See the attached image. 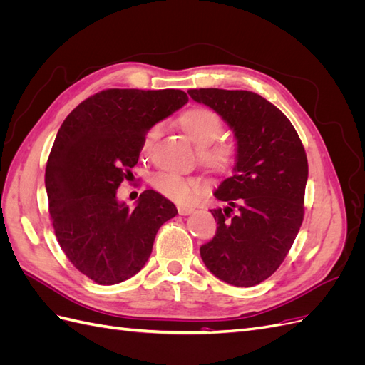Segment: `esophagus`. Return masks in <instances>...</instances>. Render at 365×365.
I'll return each mask as SVG.
<instances>
[{
    "label": "esophagus",
    "instance_id": "1",
    "mask_svg": "<svg viewBox=\"0 0 365 365\" xmlns=\"http://www.w3.org/2000/svg\"><path fill=\"white\" fill-rule=\"evenodd\" d=\"M193 212V207H185V205H178V213L181 216H187Z\"/></svg>",
    "mask_w": 365,
    "mask_h": 365
}]
</instances>
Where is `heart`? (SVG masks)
Instances as JSON below:
<instances>
[{"instance_id":"1","label":"heart","mask_w":365,"mask_h":365,"mask_svg":"<svg viewBox=\"0 0 365 365\" xmlns=\"http://www.w3.org/2000/svg\"><path fill=\"white\" fill-rule=\"evenodd\" d=\"M180 128L197 146V158L212 172H225L235 161V148L227 141H219L222 134V118L205 106L185 109L178 118ZM158 126H152L145 135V143L155 138ZM150 185L163 196L180 204H189L205 189V182L197 178H182L180 175L158 172L150 176Z\"/></svg>"}]
</instances>
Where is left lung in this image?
<instances>
[{
  "label": "left lung",
  "mask_w": 365,
  "mask_h": 365,
  "mask_svg": "<svg viewBox=\"0 0 365 365\" xmlns=\"http://www.w3.org/2000/svg\"><path fill=\"white\" fill-rule=\"evenodd\" d=\"M235 130V175L220 182L212 210L216 236L201 257L217 279L250 288L272 275L289 252L304 216L307 158L297 130L277 106L244 90H190Z\"/></svg>",
  "instance_id": "8db88e82"
}]
</instances>
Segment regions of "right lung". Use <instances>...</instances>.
Here are the masks:
<instances>
[{
	"label": "right lung",
	"mask_w": 365,
	"mask_h": 365,
	"mask_svg": "<svg viewBox=\"0 0 365 365\" xmlns=\"http://www.w3.org/2000/svg\"><path fill=\"white\" fill-rule=\"evenodd\" d=\"M189 102L181 90L109 88L77 105L58 132L46 168L48 212L67 259L98 284H115L148 262L157 231L178 215L145 190L134 210L117 201L146 132Z\"/></svg>",
	"instance_id": "right-lung-1"
}]
</instances>
